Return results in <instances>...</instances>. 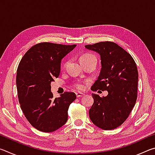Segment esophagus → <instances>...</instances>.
Instances as JSON below:
<instances>
[{
    "label": "esophagus",
    "instance_id": "obj_1",
    "mask_svg": "<svg viewBox=\"0 0 155 155\" xmlns=\"http://www.w3.org/2000/svg\"><path fill=\"white\" fill-rule=\"evenodd\" d=\"M76 95H77V98H79V97H82L85 96V94H83L82 92H77L76 93Z\"/></svg>",
    "mask_w": 155,
    "mask_h": 155
}]
</instances>
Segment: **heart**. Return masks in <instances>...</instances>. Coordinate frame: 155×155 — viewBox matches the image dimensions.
<instances>
[{
	"mask_svg": "<svg viewBox=\"0 0 155 155\" xmlns=\"http://www.w3.org/2000/svg\"><path fill=\"white\" fill-rule=\"evenodd\" d=\"M87 57H95V56L93 55V54H83V55L81 56V59L87 58ZM65 65V64L64 65V66ZM84 87H85V86H84L83 84L81 83H77V84H75V87L78 89V90H83Z\"/></svg>",
	"mask_w": 155,
	"mask_h": 155,
	"instance_id": "1",
	"label": "heart"
}]
</instances>
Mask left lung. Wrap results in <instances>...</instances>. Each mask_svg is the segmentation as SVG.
<instances>
[{
  "label": "left lung",
  "mask_w": 155,
  "mask_h": 155,
  "mask_svg": "<svg viewBox=\"0 0 155 155\" xmlns=\"http://www.w3.org/2000/svg\"><path fill=\"white\" fill-rule=\"evenodd\" d=\"M85 47L98 53L101 60V72L91 90L108 91L103 98L91 94L94 104L89 111L90 118L101 129H115L127 119L135 104L137 65L130 54L114 42L102 41Z\"/></svg>",
  "instance_id": "8db88e82"
}]
</instances>
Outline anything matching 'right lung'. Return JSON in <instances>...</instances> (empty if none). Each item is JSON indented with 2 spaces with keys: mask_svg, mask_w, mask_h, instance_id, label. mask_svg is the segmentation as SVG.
Masks as SVG:
<instances>
[{
  "mask_svg": "<svg viewBox=\"0 0 155 155\" xmlns=\"http://www.w3.org/2000/svg\"><path fill=\"white\" fill-rule=\"evenodd\" d=\"M76 46L40 43L21 59L16 76L18 99L26 118L36 129L53 132L67 122L68 110L76 94L65 92L53 98L51 84L59 77L62 59Z\"/></svg>",
  "mask_w": 155,
  "mask_h": 155,
  "instance_id": "obj_1",
  "label": "right lung"
}]
</instances>
